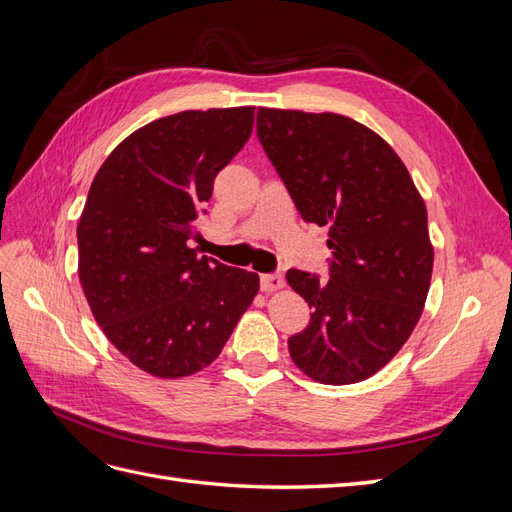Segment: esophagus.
<instances>
[{
  "label": "esophagus",
  "instance_id": "34e87169",
  "mask_svg": "<svg viewBox=\"0 0 512 512\" xmlns=\"http://www.w3.org/2000/svg\"><path fill=\"white\" fill-rule=\"evenodd\" d=\"M286 286V280L280 273H267V275H260V288L262 292H275V290H282Z\"/></svg>",
  "mask_w": 512,
  "mask_h": 512
}]
</instances>
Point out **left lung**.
<instances>
[{
	"instance_id": "obj_1",
	"label": "left lung",
	"mask_w": 512,
	"mask_h": 512,
	"mask_svg": "<svg viewBox=\"0 0 512 512\" xmlns=\"http://www.w3.org/2000/svg\"><path fill=\"white\" fill-rule=\"evenodd\" d=\"M258 138L305 222L329 226L331 280L290 269L312 307L288 339L294 365L322 384L380 371L421 320L433 271L427 207L380 134L337 113L258 108Z\"/></svg>"
}]
</instances>
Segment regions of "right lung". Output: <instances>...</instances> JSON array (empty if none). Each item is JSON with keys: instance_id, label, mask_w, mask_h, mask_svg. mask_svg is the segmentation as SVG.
I'll return each mask as SVG.
<instances>
[{"instance_id": "right-lung-1", "label": "right lung", "mask_w": 512, "mask_h": 512, "mask_svg": "<svg viewBox=\"0 0 512 512\" xmlns=\"http://www.w3.org/2000/svg\"><path fill=\"white\" fill-rule=\"evenodd\" d=\"M254 126V106L183 111L138 128L96 173L81 213L79 280L91 314L130 363L175 380L218 359L260 277L196 256L213 179Z\"/></svg>"}]
</instances>
